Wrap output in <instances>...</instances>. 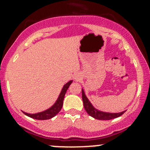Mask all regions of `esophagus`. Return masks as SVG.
I'll return each instance as SVG.
<instances>
[{
    "label": "esophagus",
    "mask_w": 150,
    "mask_h": 150,
    "mask_svg": "<svg viewBox=\"0 0 150 150\" xmlns=\"http://www.w3.org/2000/svg\"><path fill=\"white\" fill-rule=\"evenodd\" d=\"M80 78H81V76H80V75H78V74H77V75H75V80H80Z\"/></svg>",
    "instance_id": "esophagus-1"
}]
</instances>
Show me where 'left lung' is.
Returning a JSON list of instances; mask_svg holds the SVG:
<instances>
[{
  "label": "left lung",
  "instance_id": "left-lung-1",
  "mask_svg": "<svg viewBox=\"0 0 150 150\" xmlns=\"http://www.w3.org/2000/svg\"><path fill=\"white\" fill-rule=\"evenodd\" d=\"M82 97L85 111H87V113H88L89 116L97 120H104L113 119V118H118V117L120 116L125 112V111H123L120 113H108L99 111V110L94 108L93 105L91 104L90 101L87 99V97H86L83 89H82Z\"/></svg>",
  "mask_w": 150,
  "mask_h": 150
}]
</instances>
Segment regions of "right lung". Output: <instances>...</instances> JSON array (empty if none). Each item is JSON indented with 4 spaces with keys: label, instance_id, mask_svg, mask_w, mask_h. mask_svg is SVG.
Segmentation results:
<instances>
[{
    "label": "right lung",
    "instance_id": "obj_1",
    "mask_svg": "<svg viewBox=\"0 0 150 150\" xmlns=\"http://www.w3.org/2000/svg\"><path fill=\"white\" fill-rule=\"evenodd\" d=\"M72 82H73V80H70L69 82H67V83L63 86V87L62 88L61 92L60 93L59 96H58L57 100L55 102V104H53L52 106H51L49 108H48V109H46L44 111H42V112L37 113H28L24 112V111H22V112H23L24 114H25L26 116L37 120H47L54 117L56 114H58V113H59V111L61 110L62 106H63V99H64L65 94V93H66L67 90H68L69 86L71 85Z\"/></svg>",
    "mask_w": 150,
    "mask_h": 150
}]
</instances>
